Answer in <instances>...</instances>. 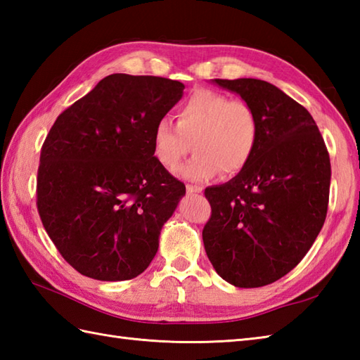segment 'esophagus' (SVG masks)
<instances>
[{
	"label": "esophagus",
	"instance_id": "1",
	"mask_svg": "<svg viewBox=\"0 0 360 360\" xmlns=\"http://www.w3.org/2000/svg\"><path fill=\"white\" fill-rule=\"evenodd\" d=\"M202 187L201 186H193V184H187V192L188 193H201L202 192Z\"/></svg>",
	"mask_w": 360,
	"mask_h": 360
}]
</instances>
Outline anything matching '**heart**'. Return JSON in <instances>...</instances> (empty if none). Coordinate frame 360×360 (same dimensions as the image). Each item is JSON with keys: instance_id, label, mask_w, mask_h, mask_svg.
Returning a JSON list of instances; mask_svg holds the SVG:
<instances>
[{"instance_id": "heart-1", "label": "heart", "mask_w": 360, "mask_h": 360, "mask_svg": "<svg viewBox=\"0 0 360 360\" xmlns=\"http://www.w3.org/2000/svg\"><path fill=\"white\" fill-rule=\"evenodd\" d=\"M259 122L248 102L212 89H198L174 111V127L158 122L153 153L165 170H176L190 148L196 153L179 173L205 181L221 172L233 176L248 167L257 150Z\"/></svg>"}]
</instances>
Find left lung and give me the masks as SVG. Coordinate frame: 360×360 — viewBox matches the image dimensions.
Masks as SVG:
<instances>
[{"label":"left lung","mask_w":360,"mask_h":360,"mask_svg":"<svg viewBox=\"0 0 360 360\" xmlns=\"http://www.w3.org/2000/svg\"><path fill=\"white\" fill-rule=\"evenodd\" d=\"M240 94L259 122L257 150L226 184L205 188L202 229L210 263L238 288H259L302 262L325 223L331 162L308 110L264 80L215 79Z\"/></svg>","instance_id":"left-lung-1"}]
</instances>
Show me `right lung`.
<instances>
[{"mask_svg":"<svg viewBox=\"0 0 360 360\" xmlns=\"http://www.w3.org/2000/svg\"><path fill=\"white\" fill-rule=\"evenodd\" d=\"M182 91L178 80L111 74L46 136L37 209L60 255L82 275L131 280L155 258L186 186L156 160L153 133Z\"/></svg>","mask_w":360,"mask_h":360,"instance_id":"right-lung-1","label":"right lung"}]
</instances>
